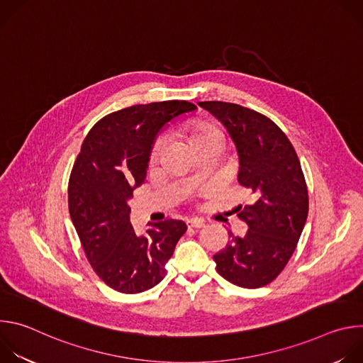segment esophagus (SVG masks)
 <instances>
[{
    "instance_id": "34e87169",
    "label": "esophagus",
    "mask_w": 363,
    "mask_h": 363,
    "mask_svg": "<svg viewBox=\"0 0 363 363\" xmlns=\"http://www.w3.org/2000/svg\"><path fill=\"white\" fill-rule=\"evenodd\" d=\"M186 225H188L189 228H202V227L205 225V223H203V220H201V218H191V220L186 221Z\"/></svg>"
}]
</instances>
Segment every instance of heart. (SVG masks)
<instances>
[{
    "instance_id": "b5f03b06",
    "label": "heart",
    "mask_w": 363,
    "mask_h": 363,
    "mask_svg": "<svg viewBox=\"0 0 363 363\" xmlns=\"http://www.w3.org/2000/svg\"><path fill=\"white\" fill-rule=\"evenodd\" d=\"M213 140H221V132L220 129L213 125V123H206V122H199L196 125H194L189 129V142L192 143L194 147H198L203 143H208ZM162 147V142L158 140L157 143L153 145L152 152H150V158L155 160L158 157V153L161 152Z\"/></svg>"
}]
</instances>
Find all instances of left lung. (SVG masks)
Masks as SVG:
<instances>
[{
  "instance_id": "obj_1",
  "label": "left lung",
  "mask_w": 363,
  "mask_h": 363,
  "mask_svg": "<svg viewBox=\"0 0 363 363\" xmlns=\"http://www.w3.org/2000/svg\"><path fill=\"white\" fill-rule=\"evenodd\" d=\"M231 136L238 155V182L254 201L238 206L244 237L228 233L214 255L217 272L230 283L257 289L272 283L296 250L308 213V195L297 153L267 116L235 103L199 101Z\"/></svg>"
}]
</instances>
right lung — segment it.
<instances>
[{"instance_id": "right-lung-1", "label": "right lung", "mask_w": 363, "mask_h": 363, "mask_svg": "<svg viewBox=\"0 0 363 363\" xmlns=\"http://www.w3.org/2000/svg\"><path fill=\"white\" fill-rule=\"evenodd\" d=\"M195 109L185 100L135 105L100 119L82 143L69 179L70 218L90 266L113 290L133 294L157 286L186 231L182 220L169 218L136 234L128 201L146 178L162 128Z\"/></svg>"}]
</instances>
